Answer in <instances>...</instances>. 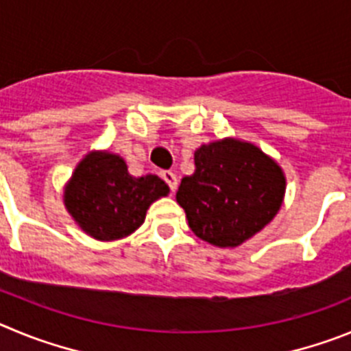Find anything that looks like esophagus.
I'll return each instance as SVG.
<instances>
[{
	"label": "esophagus",
	"instance_id": "1",
	"mask_svg": "<svg viewBox=\"0 0 351 351\" xmlns=\"http://www.w3.org/2000/svg\"><path fill=\"white\" fill-rule=\"evenodd\" d=\"M164 182L168 183V187L171 189V192H175V189L178 187V180H176V175L173 171H162Z\"/></svg>",
	"mask_w": 351,
	"mask_h": 351
}]
</instances>
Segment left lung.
Listing matches in <instances>:
<instances>
[{
	"label": "left lung",
	"instance_id": "left-lung-1",
	"mask_svg": "<svg viewBox=\"0 0 351 351\" xmlns=\"http://www.w3.org/2000/svg\"><path fill=\"white\" fill-rule=\"evenodd\" d=\"M194 162V175L182 180L176 201L197 238L234 248L264 229L282 206V168L255 145L215 141L195 150Z\"/></svg>",
	"mask_w": 351,
	"mask_h": 351
}]
</instances>
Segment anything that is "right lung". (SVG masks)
<instances>
[{
	"label": "right lung",
	"instance_id": "1",
	"mask_svg": "<svg viewBox=\"0 0 351 351\" xmlns=\"http://www.w3.org/2000/svg\"><path fill=\"white\" fill-rule=\"evenodd\" d=\"M168 192L159 176L134 178L122 157L97 152L77 166L64 191V204L87 234L112 241L136 230L148 206Z\"/></svg>",
	"mask_w": 351,
	"mask_h": 351
}]
</instances>
